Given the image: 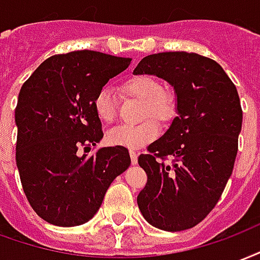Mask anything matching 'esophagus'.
I'll list each match as a JSON object with an SVG mask.
<instances>
[{
    "instance_id": "esophagus-1",
    "label": "esophagus",
    "mask_w": 260,
    "mask_h": 260,
    "mask_svg": "<svg viewBox=\"0 0 260 260\" xmlns=\"http://www.w3.org/2000/svg\"><path fill=\"white\" fill-rule=\"evenodd\" d=\"M129 155H131V162L134 165L138 164V154H136L135 151H129Z\"/></svg>"
}]
</instances>
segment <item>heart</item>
I'll return each instance as SVG.
<instances>
[{
	"label": "heart",
	"instance_id": "1",
	"mask_svg": "<svg viewBox=\"0 0 260 260\" xmlns=\"http://www.w3.org/2000/svg\"><path fill=\"white\" fill-rule=\"evenodd\" d=\"M126 95L143 101V118L153 115L155 120L165 121L174 113V101L164 91L162 84L151 76H138L124 84ZM96 115L103 122L110 124L117 117V96L110 86H105L93 99ZM159 135V126L154 120H147L138 125H120L107 134L109 143L125 149L136 150L147 145Z\"/></svg>",
	"mask_w": 260,
	"mask_h": 260
}]
</instances>
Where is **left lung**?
<instances>
[{"label": "left lung", "mask_w": 260, "mask_h": 260, "mask_svg": "<svg viewBox=\"0 0 260 260\" xmlns=\"http://www.w3.org/2000/svg\"><path fill=\"white\" fill-rule=\"evenodd\" d=\"M134 74L168 82L178 114L149 154L139 155L147 174L140 212L165 232L191 229L212 211L232 176L243 125L237 89L219 63L189 52L149 55ZM168 155L171 166L160 161Z\"/></svg>", "instance_id": "1"}]
</instances>
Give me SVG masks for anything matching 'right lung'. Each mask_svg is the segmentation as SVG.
Here are the masks:
<instances>
[{
	"label": "right lung",
	"mask_w": 260,
	"mask_h": 260,
	"mask_svg": "<svg viewBox=\"0 0 260 260\" xmlns=\"http://www.w3.org/2000/svg\"><path fill=\"white\" fill-rule=\"evenodd\" d=\"M131 57L74 51L42 61L19 92L16 165L32 209L51 224L71 228L93 218L111 182L131 165L128 150L103 147L93 99Z\"/></svg>",
	"instance_id": "obj_1"
}]
</instances>
